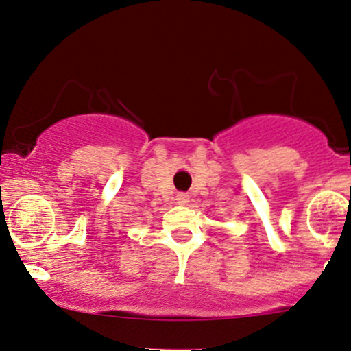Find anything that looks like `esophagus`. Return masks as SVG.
<instances>
[{
  "mask_svg": "<svg viewBox=\"0 0 351 351\" xmlns=\"http://www.w3.org/2000/svg\"><path fill=\"white\" fill-rule=\"evenodd\" d=\"M188 201H189V196L186 193H180L178 196H176V202L183 204V206H184V204H188Z\"/></svg>",
  "mask_w": 351,
  "mask_h": 351,
  "instance_id": "34e87169",
  "label": "esophagus"
}]
</instances>
